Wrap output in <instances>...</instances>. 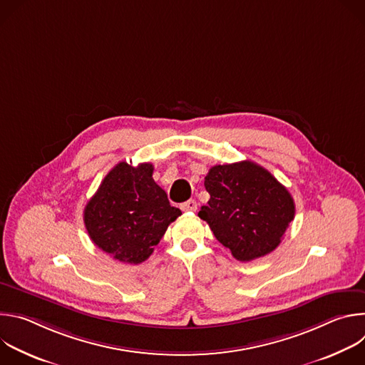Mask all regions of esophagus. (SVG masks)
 Returning a JSON list of instances; mask_svg holds the SVG:
<instances>
[{
    "label": "esophagus",
    "mask_w": 365,
    "mask_h": 365,
    "mask_svg": "<svg viewBox=\"0 0 365 365\" xmlns=\"http://www.w3.org/2000/svg\"><path fill=\"white\" fill-rule=\"evenodd\" d=\"M180 207H182V211H185V212H195L197 210V203H196V200L189 199L187 202L182 203Z\"/></svg>",
    "instance_id": "1"
}]
</instances>
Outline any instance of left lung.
<instances>
[{"instance_id":"left-lung-1","label":"left lung","mask_w":365,"mask_h":365,"mask_svg":"<svg viewBox=\"0 0 365 365\" xmlns=\"http://www.w3.org/2000/svg\"><path fill=\"white\" fill-rule=\"evenodd\" d=\"M205 189L211 197L197 215L240 262L276 250L294 218L289 190L250 160L211 168Z\"/></svg>"}]
</instances>
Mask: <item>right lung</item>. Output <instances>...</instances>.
<instances>
[{
  "label": "right lung",
  "mask_w": 365,
  "mask_h": 365,
  "mask_svg": "<svg viewBox=\"0 0 365 365\" xmlns=\"http://www.w3.org/2000/svg\"><path fill=\"white\" fill-rule=\"evenodd\" d=\"M153 165L121 162L103 178L83 211L92 242L121 263L140 264L182 215L153 179Z\"/></svg>",
  "instance_id": "add662e5"
}]
</instances>
